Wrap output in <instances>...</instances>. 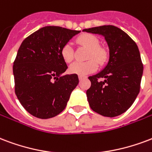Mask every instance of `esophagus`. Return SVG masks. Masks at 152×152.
I'll return each instance as SVG.
<instances>
[{
	"instance_id": "esophagus-1",
	"label": "esophagus",
	"mask_w": 152,
	"mask_h": 152,
	"mask_svg": "<svg viewBox=\"0 0 152 152\" xmlns=\"http://www.w3.org/2000/svg\"><path fill=\"white\" fill-rule=\"evenodd\" d=\"M85 76H82V75H78V79L79 80H82V79H83V78H85Z\"/></svg>"
}]
</instances>
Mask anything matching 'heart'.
Segmentation results:
<instances>
[{"label":"heart","mask_w":152,"mask_h":152,"mask_svg":"<svg viewBox=\"0 0 152 152\" xmlns=\"http://www.w3.org/2000/svg\"><path fill=\"white\" fill-rule=\"evenodd\" d=\"M77 42L78 45L88 49L86 59L85 62H75L69 68L71 74L77 75H88L93 73L99 65H104L109 59V52L105 47L99 46V41L94 35L91 34H83L77 37ZM61 56L64 61L69 63L74 59V50L70 44H66L61 50Z\"/></svg>","instance_id":"obj_1"}]
</instances>
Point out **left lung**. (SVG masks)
Segmentation results:
<instances>
[{
	"mask_svg": "<svg viewBox=\"0 0 152 152\" xmlns=\"http://www.w3.org/2000/svg\"><path fill=\"white\" fill-rule=\"evenodd\" d=\"M83 31L102 35L110 50L107 66L88 77L91 86L86 96L90 107L102 116L120 115L140 93L143 65L139 48L128 34L116 26H98Z\"/></svg>",
	"mask_w": 152,
	"mask_h": 152,
	"instance_id": "obj_1",
	"label": "left lung"
}]
</instances>
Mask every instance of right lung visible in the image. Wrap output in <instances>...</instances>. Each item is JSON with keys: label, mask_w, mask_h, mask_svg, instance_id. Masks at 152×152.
<instances>
[{"label": "right lung", "mask_w": 152, "mask_h": 152, "mask_svg": "<svg viewBox=\"0 0 152 152\" xmlns=\"http://www.w3.org/2000/svg\"><path fill=\"white\" fill-rule=\"evenodd\" d=\"M79 33L45 26L21 43L12 66L15 94L32 115L43 119L53 118L66 107L78 77L75 74L61 76L67 69L61 50Z\"/></svg>", "instance_id": "add662e5"}]
</instances>
